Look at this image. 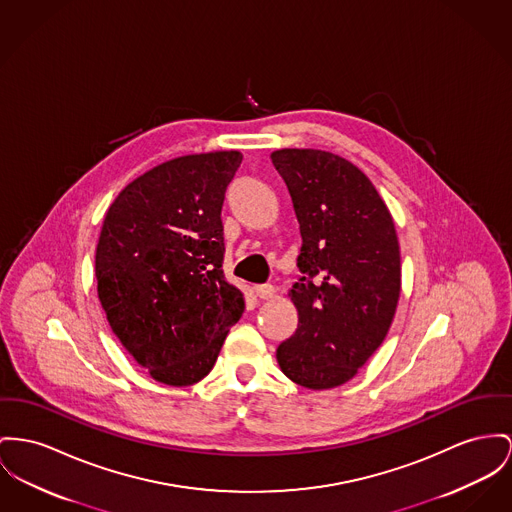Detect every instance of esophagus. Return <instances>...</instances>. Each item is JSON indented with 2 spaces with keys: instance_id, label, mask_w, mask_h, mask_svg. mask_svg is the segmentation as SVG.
I'll return each mask as SVG.
<instances>
[{
  "instance_id": "1",
  "label": "esophagus",
  "mask_w": 512,
  "mask_h": 512,
  "mask_svg": "<svg viewBox=\"0 0 512 512\" xmlns=\"http://www.w3.org/2000/svg\"><path fill=\"white\" fill-rule=\"evenodd\" d=\"M254 293H256L258 299H270L275 293V289H273L272 283H264V285H256Z\"/></svg>"
}]
</instances>
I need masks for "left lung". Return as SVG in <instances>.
Instances as JSON below:
<instances>
[{
	"label": "left lung",
	"instance_id": "obj_1",
	"mask_svg": "<svg viewBox=\"0 0 512 512\" xmlns=\"http://www.w3.org/2000/svg\"><path fill=\"white\" fill-rule=\"evenodd\" d=\"M303 246L289 291L299 310L275 357L293 382L326 390L351 380L386 338L400 299V246L373 182L318 149L273 151Z\"/></svg>",
	"mask_w": 512,
	"mask_h": 512
}]
</instances>
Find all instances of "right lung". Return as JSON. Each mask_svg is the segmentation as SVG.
<instances>
[{
  "label": "right lung",
  "instance_id": "1",
  "mask_svg": "<svg viewBox=\"0 0 512 512\" xmlns=\"http://www.w3.org/2000/svg\"><path fill=\"white\" fill-rule=\"evenodd\" d=\"M239 151L178 157L128 184L95 254L112 332L155 380L188 386L215 365L244 295L223 272L221 209Z\"/></svg>",
  "mask_w": 512,
  "mask_h": 512
}]
</instances>
